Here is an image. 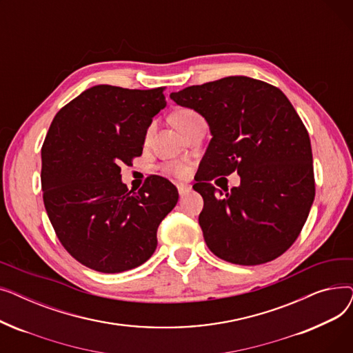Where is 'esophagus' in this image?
<instances>
[{
    "label": "esophagus",
    "mask_w": 353,
    "mask_h": 353,
    "mask_svg": "<svg viewBox=\"0 0 353 353\" xmlns=\"http://www.w3.org/2000/svg\"><path fill=\"white\" fill-rule=\"evenodd\" d=\"M177 190H179L180 197H184L188 193L192 192V188L189 186V184H181V183H179V184H177Z\"/></svg>",
    "instance_id": "obj_1"
}]
</instances>
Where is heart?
I'll list each match as a JSON object with an SVG mask.
<instances>
[{
    "label": "heart",
    "instance_id": "b5f03b06",
    "mask_svg": "<svg viewBox=\"0 0 353 353\" xmlns=\"http://www.w3.org/2000/svg\"><path fill=\"white\" fill-rule=\"evenodd\" d=\"M200 121H205V119L201 117L199 111H196L193 108H189V107L180 108L173 114V123L183 134ZM153 132H154V124L152 123V124H148V127L145 128V134H144L145 139L150 137L153 134ZM163 170L165 173H170V174L176 176V177H184L189 172L188 165L183 164V163H169V164H165L163 167Z\"/></svg>",
    "mask_w": 353,
    "mask_h": 353
}]
</instances>
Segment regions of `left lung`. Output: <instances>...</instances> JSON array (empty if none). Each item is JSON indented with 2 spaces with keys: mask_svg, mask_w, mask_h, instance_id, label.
Instances as JSON below:
<instances>
[{
  "mask_svg": "<svg viewBox=\"0 0 353 353\" xmlns=\"http://www.w3.org/2000/svg\"><path fill=\"white\" fill-rule=\"evenodd\" d=\"M170 99L199 111L213 136L193 186L205 201L199 225L208 248L243 266L283 254L314 199L310 139L288 97L265 81L232 76L186 87ZM234 171L241 186L223 196L210 181Z\"/></svg>",
  "mask_w": 353,
  "mask_h": 353,
  "instance_id": "1",
  "label": "left lung"
}]
</instances>
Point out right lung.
<instances>
[{"instance_id":"add662e5","label":"right lung","mask_w":353,"mask_h":353,"mask_svg":"<svg viewBox=\"0 0 353 353\" xmlns=\"http://www.w3.org/2000/svg\"><path fill=\"white\" fill-rule=\"evenodd\" d=\"M164 87L94 85L55 114L41 147L44 206L64 249L81 265L120 273L143 265L177 189L148 176L139 192L121 183V164L141 156L148 124L165 107Z\"/></svg>"}]
</instances>
